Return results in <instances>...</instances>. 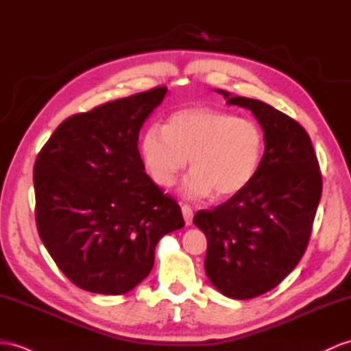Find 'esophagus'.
<instances>
[{
	"instance_id": "34e87169",
	"label": "esophagus",
	"mask_w": 351,
	"mask_h": 351,
	"mask_svg": "<svg viewBox=\"0 0 351 351\" xmlns=\"http://www.w3.org/2000/svg\"><path fill=\"white\" fill-rule=\"evenodd\" d=\"M182 213H183V217H184V221L187 226L192 225V219H193V211L192 208L189 207V205H182Z\"/></svg>"
}]
</instances>
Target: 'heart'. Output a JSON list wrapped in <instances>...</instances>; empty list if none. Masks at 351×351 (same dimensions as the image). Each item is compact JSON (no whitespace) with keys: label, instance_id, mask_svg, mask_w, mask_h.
Wrapping results in <instances>:
<instances>
[{"label":"heart","instance_id":"heart-1","mask_svg":"<svg viewBox=\"0 0 351 351\" xmlns=\"http://www.w3.org/2000/svg\"><path fill=\"white\" fill-rule=\"evenodd\" d=\"M263 150L259 123L211 107L177 110L165 126L152 123L140 138L144 167L160 187L173 186L189 160L192 171L182 184L187 199L241 193L258 174Z\"/></svg>","mask_w":351,"mask_h":351}]
</instances>
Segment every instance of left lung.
<instances>
[{"label": "left lung", "mask_w": 351, "mask_h": 351, "mask_svg": "<svg viewBox=\"0 0 351 351\" xmlns=\"http://www.w3.org/2000/svg\"><path fill=\"white\" fill-rule=\"evenodd\" d=\"M250 110L265 135L254 180L193 223L207 237L205 274L220 293L252 299L278 286L301 261L322 196V174L308 134L292 117L259 99L230 97Z\"/></svg>", "instance_id": "obj_1"}]
</instances>
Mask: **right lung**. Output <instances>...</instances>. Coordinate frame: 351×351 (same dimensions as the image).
I'll list each match as a JSON object with an SVG mask.
<instances>
[{
	"label": "right lung",
	"instance_id": "obj_1",
	"mask_svg": "<svg viewBox=\"0 0 351 351\" xmlns=\"http://www.w3.org/2000/svg\"><path fill=\"white\" fill-rule=\"evenodd\" d=\"M168 89L68 117L34 165L36 220L49 254L77 287L123 295L149 276L156 244L184 226L182 208L144 173L138 134Z\"/></svg>",
	"mask_w": 351,
	"mask_h": 351
}]
</instances>
